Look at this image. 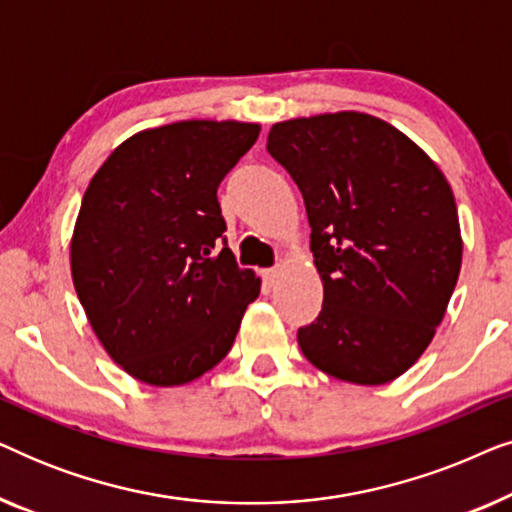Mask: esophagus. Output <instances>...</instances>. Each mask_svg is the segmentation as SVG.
Wrapping results in <instances>:
<instances>
[{
	"instance_id": "34e87169",
	"label": "esophagus",
	"mask_w": 512,
	"mask_h": 512,
	"mask_svg": "<svg viewBox=\"0 0 512 512\" xmlns=\"http://www.w3.org/2000/svg\"><path fill=\"white\" fill-rule=\"evenodd\" d=\"M277 279H279V270H277V268L263 270V284L268 286V289H272V286L277 284Z\"/></svg>"
}]
</instances>
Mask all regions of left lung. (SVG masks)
<instances>
[{
    "label": "left lung",
    "instance_id": "obj_1",
    "mask_svg": "<svg viewBox=\"0 0 512 512\" xmlns=\"http://www.w3.org/2000/svg\"><path fill=\"white\" fill-rule=\"evenodd\" d=\"M268 151L303 193L324 305L298 331L305 359L377 387L431 345L461 270L452 188L408 135L363 111L275 123Z\"/></svg>",
    "mask_w": 512,
    "mask_h": 512
}]
</instances>
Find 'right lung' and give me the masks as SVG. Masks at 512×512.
<instances>
[{
  "mask_svg": "<svg viewBox=\"0 0 512 512\" xmlns=\"http://www.w3.org/2000/svg\"><path fill=\"white\" fill-rule=\"evenodd\" d=\"M258 132L198 118L142 130L83 193L69 244L76 296L107 354L139 382L179 387L212 370L261 293L256 272L219 247L216 200Z\"/></svg>",
  "mask_w": 512,
  "mask_h": 512,
  "instance_id": "add662e5",
  "label": "right lung"
}]
</instances>
